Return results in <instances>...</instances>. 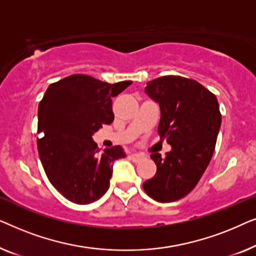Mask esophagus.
Returning <instances> with one entry per match:
<instances>
[{
  "mask_svg": "<svg viewBox=\"0 0 256 256\" xmlns=\"http://www.w3.org/2000/svg\"><path fill=\"white\" fill-rule=\"evenodd\" d=\"M129 157H130V158L134 160V162H138V160H141L143 158V156L140 155V154H130Z\"/></svg>",
  "mask_w": 256,
  "mask_h": 256,
  "instance_id": "esophagus-1",
  "label": "esophagus"
}]
</instances>
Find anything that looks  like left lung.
<instances>
[{"label": "left lung", "mask_w": 256, "mask_h": 256, "mask_svg": "<svg viewBox=\"0 0 256 256\" xmlns=\"http://www.w3.org/2000/svg\"><path fill=\"white\" fill-rule=\"evenodd\" d=\"M144 90L160 104L157 132L171 150L166 158L150 155L157 171L143 188L157 202H176L194 190L212 158L222 126L219 104L198 82L180 76L154 79Z\"/></svg>", "instance_id": "8db88e82"}]
</instances>
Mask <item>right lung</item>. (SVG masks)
<instances>
[{"instance_id":"1","label":"right lung","mask_w":256,"mask_h":256,"mask_svg":"<svg viewBox=\"0 0 256 256\" xmlns=\"http://www.w3.org/2000/svg\"><path fill=\"white\" fill-rule=\"evenodd\" d=\"M129 85L73 74L51 84L40 102V162L50 183L70 202L86 205L100 199L110 188L114 160L126 157L120 146L101 152L92 136L113 122L112 98Z\"/></svg>"}]
</instances>
